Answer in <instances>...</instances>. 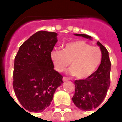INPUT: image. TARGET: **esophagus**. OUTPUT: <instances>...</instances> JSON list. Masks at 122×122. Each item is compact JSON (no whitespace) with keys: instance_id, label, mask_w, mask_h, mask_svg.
Masks as SVG:
<instances>
[{"instance_id":"1","label":"esophagus","mask_w":122,"mask_h":122,"mask_svg":"<svg viewBox=\"0 0 122 122\" xmlns=\"http://www.w3.org/2000/svg\"><path fill=\"white\" fill-rule=\"evenodd\" d=\"M67 80H69V78H67L66 77L64 76L63 78V82H65V81H67Z\"/></svg>"}]
</instances>
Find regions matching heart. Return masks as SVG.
Instances as JSON below:
<instances>
[{"label":"heart","instance_id":"heart-1","mask_svg":"<svg viewBox=\"0 0 122 122\" xmlns=\"http://www.w3.org/2000/svg\"><path fill=\"white\" fill-rule=\"evenodd\" d=\"M102 51L97 46H92L84 40L67 43L63 50L54 49L50 57L57 72L63 71L71 62L70 72L78 79L91 76L101 62Z\"/></svg>","mask_w":122,"mask_h":122}]
</instances>
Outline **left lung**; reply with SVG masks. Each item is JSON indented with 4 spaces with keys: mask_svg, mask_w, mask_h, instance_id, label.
<instances>
[{
    "mask_svg": "<svg viewBox=\"0 0 122 122\" xmlns=\"http://www.w3.org/2000/svg\"><path fill=\"white\" fill-rule=\"evenodd\" d=\"M91 39L89 35L74 34ZM97 45L102 51V59L99 68L90 76L74 81L75 92L72 97L74 104L80 110H90L99 107L106 97L110 87V63L108 51L99 42Z\"/></svg>",
    "mask_w": 122,
    "mask_h": 122,
    "instance_id": "1",
    "label": "left lung"
}]
</instances>
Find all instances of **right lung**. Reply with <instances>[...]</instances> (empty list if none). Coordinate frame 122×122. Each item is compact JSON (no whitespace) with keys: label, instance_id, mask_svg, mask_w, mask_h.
Returning a JSON list of instances; mask_svg holds the SVG:
<instances>
[{"label":"right lung","instance_id":"1","mask_svg":"<svg viewBox=\"0 0 122 122\" xmlns=\"http://www.w3.org/2000/svg\"><path fill=\"white\" fill-rule=\"evenodd\" d=\"M57 35L44 30L36 32L23 43L15 57L13 87L21 105L29 112L46 110L56 89L63 83L50 57Z\"/></svg>","mask_w":122,"mask_h":122}]
</instances>
